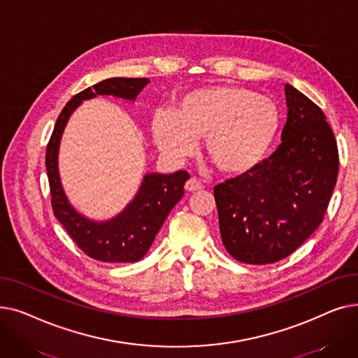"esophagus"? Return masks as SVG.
<instances>
[{
    "instance_id": "34e87169",
    "label": "esophagus",
    "mask_w": 358,
    "mask_h": 358,
    "mask_svg": "<svg viewBox=\"0 0 358 358\" xmlns=\"http://www.w3.org/2000/svg\"><path fill=\"white\" fill-rule=\"evenodd\" d=\"M184 189H185L187 192H197V190H201V189H203V184H201L199 180H196V178H190L189 181L185 182Z\"/></svg>"
}]
</instances>
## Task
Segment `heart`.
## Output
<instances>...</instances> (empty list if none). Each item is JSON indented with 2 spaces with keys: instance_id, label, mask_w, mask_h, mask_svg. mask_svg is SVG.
I'll use <instances>...</instances> for the list:
<instances>
[{
  "instance_id": "heart-1",
  "label": "heart",
  "mask_w": 358,
  "mask_h": 358,
  "mask_svg": "<svg viewBox=\"0 0 358 358\" xmlns=\"http://www.w3.org/2000/svg\"><path fill=\"white\" fill-rule=\"evenodd\" d=\"M277 104L238 85H213L184 92L173 113H157L152 135L171 159L189 157L196 138L220 173L242 176L255 169L278 135Z\"/></svg>"
}]
</instances>
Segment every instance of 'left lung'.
I'll return each mask as SVG.
<instances>
[{
    "instance_id": "obj_1",
    "label": "left lung",
    "mask_w": 358,
    "mask_h": 358,
    "mask_svg": "<svg viewBox=\"0 0 358 358\" xmlns=\"http://www.w3.org/2000/svg\"><path fill=\"white\" fill-rule=\"evenodd\" d=\"M280 146L252 171L215 185L222 242L245 264L289 257L322 223L338 176V146L321 107L286 84Z\"/></svg>"
}]
</instances>
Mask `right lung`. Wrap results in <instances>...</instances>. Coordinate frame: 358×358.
Masks as SVG:
<instances>
[{
	"instance_id": "right-lung-1",
	"label": "right lung",
	"mask_w": 358,
	"mask_h": 358,
	"mask_svg": "<svg viewBox=\"0 0 358 358\" xmlns=\"http://www.w3.org/2000/svg\"><path fill=\"white\" fill-rule=\"evenodd\" d=\"M148 83V78H108L75 94L62 108L46 146L53 215L83 252L103 262H136L145 257L168 213L184 196V184L190 174L177 171L169 176H146L135 200L117 217L96 223L75 212L64 194L58 174L59 141L71 113L83 100L103 94L135 100Z\"/></svg>"
}]
</instances>
